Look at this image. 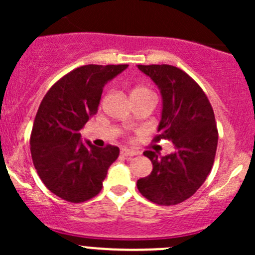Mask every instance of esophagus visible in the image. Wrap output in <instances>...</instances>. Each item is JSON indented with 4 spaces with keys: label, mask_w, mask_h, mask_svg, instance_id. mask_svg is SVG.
Masks as SVG:
<instances>
[{
    "label": "esophagus",
    "mask_w": 255,
    "mask_h": 255,
    "mask_svg": "<svg viewBox=\"0 0 255 255\" xmlns=\"http://www.w3.org/2000/svg\"><path fill=\"white\" fill-rule=\"evenodd\" d=\"M120 153H121V155L126 156V158H132V156L137 155V153H135V151L130 150V149H128V148H121Z\"/></svg>",
    "instance_id": "1"
}]
</instances>
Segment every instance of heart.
<instances>
[{
  "label": "heart",
  "mask_w": 255,
  "mask_h": 255,
  "mask_svg": "<svg viewBox=\"0 0 255 255\" xmlns=\"http://www.w3.org/2000/svg\"><path fill=\"white\" fill-rule=\"evenodd\" d=\"M154 96L153 91L144 85H137L130 90V97L132 99H143V97Z\"/></svg>",
  "instance_id": "obj_1"
}]
</instances>
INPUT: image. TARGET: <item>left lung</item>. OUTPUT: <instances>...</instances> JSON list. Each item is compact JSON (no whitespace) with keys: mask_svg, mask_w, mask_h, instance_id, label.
I'll list each match as a JSON object with an SVG mask.
<instances>
[{"mask_svg":"<svg viewBox=\"0 0 255 255\" xmlns=\"http://www.w3.org/2000/svg\"><path fill=\"white\" fill-rule=\"evenodd\" d=\"M159 86L163 112L153 142L171 140L175 151L158 158L145 150L153 164L150 175L137 181L140 194L153 204L171 206L191 197L212 169L218 130L206 94L185 71L168 64L138 65Z\"/></svg>","mask_w":255,"mask_h":255,"instance_id":"1","label":"left lung"}]
</instances>
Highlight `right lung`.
<instances>
[{
  "label": "right lung",
  "mask_w": 255,
  "mask_h": 255,
  "mask_svg": "<svg viewBox=\"0 0 255 255\" xmlns=\"http://www.w3.org/2000/svg\"><path fill=\"white\" fill-rule=\"evenodd\" d=\"M127 64L80 66L59 79L45 94L30 133V154L37 174L53 194L73 204L96 196L118 146L97 148L80 142V132L96 115L102 90Z\"/></svg>",
  "instance_id": "obj_1"
}]
</instances>
